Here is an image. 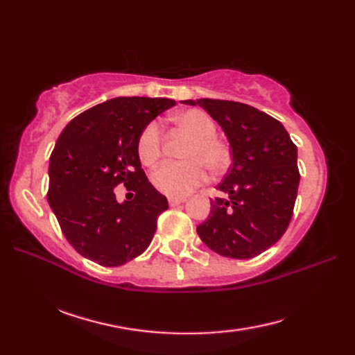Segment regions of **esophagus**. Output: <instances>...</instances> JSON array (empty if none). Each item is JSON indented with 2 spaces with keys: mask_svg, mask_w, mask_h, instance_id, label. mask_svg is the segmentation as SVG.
Here are the masks:
<instances>
[{
  "mask_svg": "<svg viewBox=\"0 0 355 355\" xmlns=\"http://www.w3.org/2000/svg\"><path fill=\"white\" fill-rule=\"evenodd\" d=\"M186 200L184 198H175V197H169V206L171 207H175L178 205H182V202H184Z\"/></svg>",
  "mask_w": 355,
  "mask_h": 355,
  "instance_id": "obj_1",
  "label": "esophagus"
}]
</instances>
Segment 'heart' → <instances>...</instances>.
I'll return each instance as SVG.
<instances>
[{
  "label": "heart",
  "mask_w": 355,
  "mask_h": 355,
  "mask_svg": "<svg viewBox=\"0 0 355 355\" xmlns=\"http://www.w3.org/2000/svg\"><path fill=\"white\" fill-rule=\"evenodd\" d=\"M172 122L192 135L187 143L183 162H164L153 172V184L168 197L182 198L195 187L207 182L209 171L221 172L230 163L229 148L216 137V123L207 112L187 110L172 116ZM162 131L153 122L143 128L139 135L137 150L140 160L153 164L162 154Z\"/></svg>",
  "instance_id": "b5f03b06"
}]
</instances>
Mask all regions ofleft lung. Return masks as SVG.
<instances>
[{
  "instance_id": "1",
  "label": "left lung",
  "mask_w": 355,
  "mask_h": 355,
  "mask_svg": "<svg viewBox=\"0 0 355 355\" xmlns=\"http://www.w3.org/2000/svg\"><path fill=\"white\" fill-rule=\"evenodd\" d=\"M227 135L233 164L216 189L229 198L210 201V215L197 227L210 250L250 259L282 238L291 221L300 173L297 148L279 120L250 105L197 99Z\"/></svg>"
}]
</instances>
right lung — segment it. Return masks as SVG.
Masks as SVG:
<instances>
[{
    "label": "right lung",
    "instance_id": "obj_1",
    "mask_svg": "<svg viewBox=\"0 0 355 355\" xmlns=\"http://www.w3.org/2000/svg\"><path fill=\"white\" fill-rule=\"evenodd\" d=\"M172 99L116 97L74 117L50 155L47 200L67 241L84 258L119 267L146 250L168 200L148 182L137 141ZM124 183L136 195L116 202Z\"/></svg>",
    "mask_w": 355,
    "mask_h": 355
}]
</instances>
